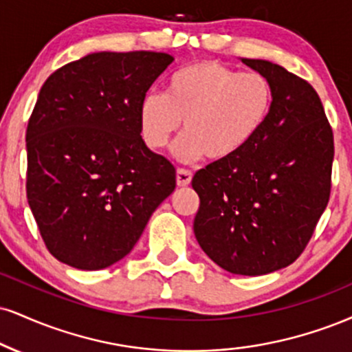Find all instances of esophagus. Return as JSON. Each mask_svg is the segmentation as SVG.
<instances>
[{
	"mask_svg": "<svg viewBox=\"0 0 352 352\" xmlns=\"http://www.w3.org/2000/svg\"><path fill=\"white\" fill-rule=\"evenodd\" d=\"M192 182V172L185 170V168H177V185L179 187H187Z\"/></svg>",
	"mask_w": 352,
	"mask_h": 352,
	"instance_id": "34e87169",
	"label": "esophagus"
}]
</instances>
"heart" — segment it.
Here are the masks:
<instances>
[{
    "instance_id": "obj_1",
    "label": "heart",
    "mask_w": 352,
    "mask_h": 352,
    "mask_svg": "<svg viewBox=\"0 0 352 352\" xmlns=\"http://www.w3.org/2000/svg\"><path fill=\"white\" fill-rule=\"evenodd\" d=\"M274 108V88L267 77L241 72L223 63L201 60L173 72L165 93H147L139 104L144 142L159 151L184 121L185 134L173 147L182 162H228L261 133Z\"/></svg>"
}]
</instances>
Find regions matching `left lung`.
<instances>
[{"label":"left lung","instance_id":"8db88e82","mask_svg":"<svg viewBox=\"0 0 352 352\" xmlns=\"http://www.w3.org/2000/svg\"><path fill=\"white\" fill-rule=\"evenodd\" d=\"M241 60L272 83L274 108L239 155L195 173L193 231L219 267L256 277L290 265L310 241L329 200L334 144L310 83L269 60Z\"/></svg>","mask_w":352,"mask_h":352}]
</instances>
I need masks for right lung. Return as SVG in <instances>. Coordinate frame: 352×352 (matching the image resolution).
<instances>
[{
    "label": "right lung",
    "instance_id": "obj_1",
    "mask_svg": "<svg viewBox=\"0 0 352 352\" xmlns=\"http://www.w3.org/2000/svg\"><path fill=\"white\" fill-rule=\"evenodd\" d=\"M172 62L164 52H95L42 85L26 131V192L63 264L100 270L121 261L175 188V167L139 129V104Z\"/></svg>",
    "mask_w": 352,
    "mask_h": 352
}]
</instances>
